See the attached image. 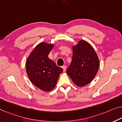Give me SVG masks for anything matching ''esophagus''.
I'll list each match as a JSON object with an SVG mask.
<instances>
[{
  "label": "esophagus",
  "instance_id": "34e87169",
  "mask_svg": "<svg viewBox=\"0 0 122 122\" xmlns=\"http://www.w3.org/2000/svg\"><path fill=\"white\" fill-rule=\"evenodd\" d=\"M62 68H63V71H64V72L66 71V68H67V67H66V66H65H65H63L62 67Z\"/></svg>",
  "mask_w": 122,
  "mask_h": 122
}]
</instances>
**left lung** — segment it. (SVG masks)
I'll return each instance as SVG.
<instances>
[{"label": "left lung", "mask_w": 122, "mask_h": 122, "mask_svg": "<svg viewBox=\"0 0 122 122\" xmlns=\"http://www.w3.org/2000/svg\"><path fill=\"white\" fill-rule=\"evenodd\" d=\"M72 60L66 72L77 86L82 87L92 81L97 74L100 61L90 43L80 40L72 46Z\"/></svg>", "instance_id": "obj_1"}]
</instances>
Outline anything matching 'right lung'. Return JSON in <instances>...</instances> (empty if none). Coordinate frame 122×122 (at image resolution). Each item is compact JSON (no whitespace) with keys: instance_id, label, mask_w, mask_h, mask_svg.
I'll list each match as a JSON object with an SVG mask.
<instances>
[{"instance_id":"obj_1","label":"right lung","mask_w":122,"mask_h":122,"mask_svg":"<svg viewBox=\"0 0 122 122\" xmlns=\"http://www.w3.org/2000/svg\"><path fill=\"white\" fill-rule=\"evenodd\" d=\"M54 44L41 42L36 46L26 62L27 74L36 87L44 92H50L56 85L62 68L48 57Z\"/></svg>"}]
</instances>
